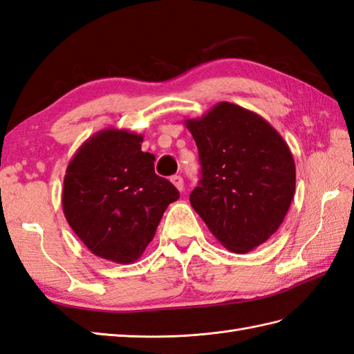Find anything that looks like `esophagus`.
I'll use <instances>...</instances> for the list:
<instances>
[{"mask_svg": "<svg viewBox=\"0 0 354 354\" xmlns=\"http://www.w3.org/2000/svg\"><path fill=\"white\" fill-rule=\"evenodd\" d=\"M170 180H171V184H174L179 189V192H184V179H183V176L174 175L170 178Z\"/></svg>", "mask_w": 354, "mask_h": 354, "instance_id": "esophagus-1", "label": "esophagus"}]
</instances>
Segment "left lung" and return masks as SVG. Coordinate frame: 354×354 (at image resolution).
Here are the masks:
<instances>
[{
  "mask_svg": "<svg viewBox=\"0 0 354 354\" xmlns=\"http://www.w3.org/2000/svg\"><path fill=\"white\" fill-rule=\"evenodd\" d=\"M185 125L202 166L189 202L221 245L245 254L279 229L292 205L296 167L288 145L265 118L227 102Z\"/></svg>",
  "mask_w": 354,
  "mask_h": 354,
  "instance_id": "8db88e82",
  "label": "left lung"
}]
</instances>
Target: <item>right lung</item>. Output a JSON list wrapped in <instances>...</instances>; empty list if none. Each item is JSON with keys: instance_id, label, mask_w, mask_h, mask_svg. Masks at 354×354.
<instances>
[{"instance_id": "add662e5", "label": "right lung", "mask_w": 354, "mask_h": 354, "mask_svg": "<svg viewBox=\"0 0 354 354\" xmlns=\"http://www.w3.org/2000/svg\"><path fill=\"white\" fill-rule=\"evenodd\" d=\"M143 136L106 129L91 136L70 160L62 209L93 254L129 265L149 245L179 192L153 170Z\"/></svg>"}]
</instances>
